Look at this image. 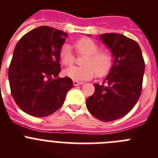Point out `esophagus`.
I'll use <instances>...</instances> for the list:
<instances>
[{
	"label": "esophagus",
	"mask_w": 158,
	"mask_h": 158,
	"mask_svg": "<svg viewBox=\"0 0 158 158\" xmlns=\"http://www.w3.org/2000/svg\"><path fill=\"white\" fill-rule=\"evenodd\" d=\"M73 85L74 86H77V85H83L84 82H79V81H73Z\"/></svg>",
	"instance_id": "1"
}]
</instances>
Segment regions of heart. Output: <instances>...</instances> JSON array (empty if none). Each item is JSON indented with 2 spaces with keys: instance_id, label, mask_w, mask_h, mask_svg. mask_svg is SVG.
I'll use <instances>...</instances> for the list:
<instances>
[{
  "instance_id": "obj_1",
  "label": "heart",
  "mask_w": 158,
  "mask_h": 158,
  "mask_svg": "<svg viewBox=\"0 0 158 158\" xmlns=\"http://www.w3.org/2000/svg\"><path fill=\"white\" fill-rule=\"evenodd\" d=\"M78 54L86 55L84 58V66H71L64 70L67 77L74 81L89 80L95 73L103 77L109 72L112 65V57L108 51H99V45L93 40L83 38L75 43ZM60 59L65 65H71L75 61L74 53L69 44H64L59 52Z\"/></svg>"
}]
</instances>
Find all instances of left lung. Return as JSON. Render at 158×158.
I'll return each mask as SVG.
<instances>
[{
    "label": "left lung",
    "instance_id": "1",
    "mask_svg": "<svg viewBox=\"0 0 158 158\" xmlns=\"http://www.w3.org/2000/svg\"><path fill=\"white\" fill-rule=\"evenodd\" d=\"M99 37L114 59L103 82L106 85L95 84L94 94L87 98L86 107L93 116L109 122L126 115L139 100L145 62L140 47L134 40L117 33H105Z\"/></svg>",
    "mask_w": 158,
    "mask_h": 158
}]
</instances>
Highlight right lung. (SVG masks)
<instances>
[{
  "instance_id": "add662e5",
  "label": "right lung",
  "mask_w": 158,
  "mask_h": 158,
  "mask_svg": "<svg viewBox=\"0 0 158 158\" xmlns=\"http://www.w3.org/2000/svg\"><path fill=\"white\" fill-rule=\"evenodd\" d=\"M68 34L41 26L27 32L14 49L8 81L14 100L25 113L45 117L63 104L73 88L69 77H58L60 49Z\"/></svg>"
}]
</instances>
